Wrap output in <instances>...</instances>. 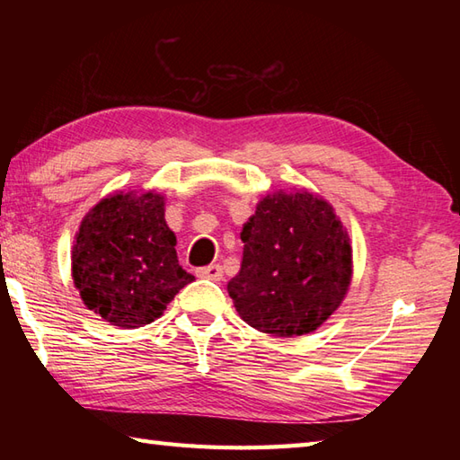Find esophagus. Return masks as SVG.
Here are the masks:
<instances>
[{"mask_svg":"<svg viewBox=\"0 0 460 460\" xmlns=\"http://www.w3.org/2000/svg\"><path fill=\"white\" fill-rule=\"evenodd\" d=\"M195 275L199 279H209V280H221L223 279V267L221 265H208L195 270Z\"/></svg>","mask_w":460,"mask_h":460,"instance_id":"1","label":"esophagus"}]
</instances>
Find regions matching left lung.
I'll list each match as a JSON object with an SVG mask.
<instances>
[{
	"label": "left lung",
	"mask_w": 460,
	"mask_h": 460,
	"mask_svg": "<svg viewBox=\"0 0 460 460\" xmlns=\"http://www.w3.org/2000/svg\"><path fill=\"white\" fill-rule=\"evenodd\" d=\"M241 241V269L227 292L251 328L279 338L310 334L346 298L354 272L349 235L320 195H265Z\"/></svg>",
	"instance_id": "left-lung-1"
}]
</instances>
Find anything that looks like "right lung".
I'll return each instance as SVG.
<instances>
[{"label":"right lung","mask_w":460,"mask_h":460,"mask_svg":"<svg viewBox=\"0 0 460 460\" xmlns=\"http://www.w3.org/2000/svg\"><path fill=\"white\" fill-rule=\"evenodd\" d=\"M175 243L162 193L106 195L83 217L71 251L73 280L84 306L128 330L160 318L195 279L181 269Z\"/></svg>","instance_id":"1"}]
</instances>
